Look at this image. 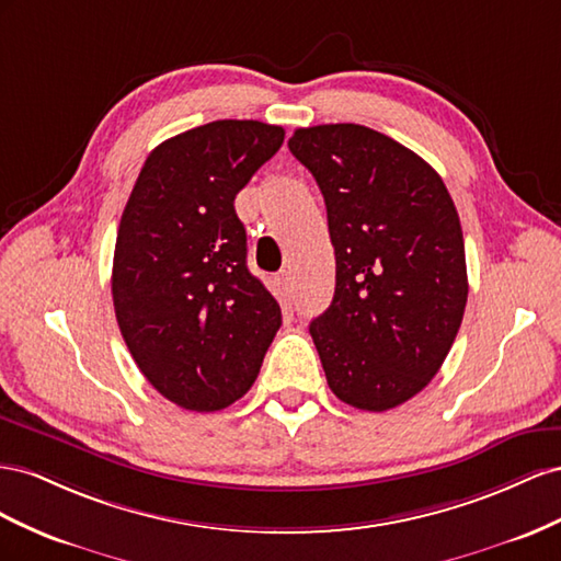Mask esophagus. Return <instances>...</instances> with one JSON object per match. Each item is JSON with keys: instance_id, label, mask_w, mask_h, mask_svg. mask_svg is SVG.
<instances>
[{"instance_id": "esophagus-1", "label": "esophagus", "mask_w": 561, "mask_h": 561, "mask_svg": "<svg viewBox=\"0 0 561 561\" xmlns=\"http://www.w3.org/2000/svg\"><path fill=\"white\" fill-rule=\"evenodd\" d=\"M279 286H282L284 296H291L294 294V275H291V270L282 272V275H279Z\"/></svg>"}]
</instances>
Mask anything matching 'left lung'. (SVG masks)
Listing matches in <instances>:
<instances>
[{
    "instance_id": "8db88e82",
    "label": "left lung",
    "mask_w": 561,
    "mask_h": 561,
    "mask_svg": "<svg viewBox=\"0 0 561 561\" xmlns=\"http://www.w3.org/2000/svg\"><path fill=\"white\" fill-rule=\"evenodd\" d=\"M335 253L331 306L310 335L341 402L388 411L435 378L468 302L466 244L439 173L362 124L296 129Z\"/></svg>"
}]
</instances>
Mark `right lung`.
<instances>
[{"mask_svg": "<svg viewBox=\"0 0 561 561\" xmlns=\"http://www.w3.org/2000/svg\"><path fill=\"white\" fill-rule=\"evenodd\" d=\"M284 129L218 119L173 136L142 164L112 261L117 324L140 374L187 411H220L253 386L282 327L247 267L234 197Z\"/></svg>", "mask_w": 561, "mask_h": 561, "instance_id": "add662e5", "label": "right lung"}]
</instances>
